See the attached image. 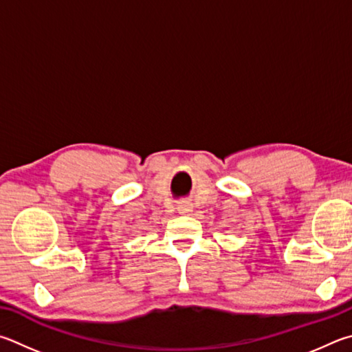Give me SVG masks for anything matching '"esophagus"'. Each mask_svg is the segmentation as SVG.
Segmentation results:
<instances>
[{
  "label": "esophagus",
  "instance_id": "obj_1",
  "mask_svg": "<svg viewBox=\"0 0 352 352\" xmlns=\"http://www.w3.org/2000/svg\"><path fill=\"white\" fill-rule=\"evenodd\" d=\"M177 212H179L181 214H190L193 212V206L190 204V202H187V201H181L179 204H177Z\"/></svg>",
  "mask_w": 352,
  "mask_h": 352
}]
</instances>
